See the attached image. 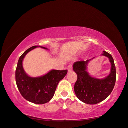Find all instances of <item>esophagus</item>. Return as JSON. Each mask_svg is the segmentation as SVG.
Instances as JSON below:
<instances>
[{
	"label": "esophagus",
	"mask_w": 128,
	"mask_h": 128,
	"mask_svg": "<svg viewBox=\"0 0 128 128\" xmlns=\"http://www.w3.org/2000/svg\"><path fill=\"white\" fill-rule=\"evenodd\" d=\"M67 70H68V72H71V71H72V65H70L68 66V67L67 68Z\"/></svg>",
	"instance_id": "34e87169"
}]
</instances>
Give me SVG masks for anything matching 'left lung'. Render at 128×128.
<instances>
[{
    "instance_id": "left-lung-1",
    "label": "left lung",
    "mask_w": 128,
    "mask_h": 128,
    "mask_svg": "<svg viewBox=\"0 0 128 128\" xmlns=\"http://www.w3.org/2000/svg\"><path fill=\"white\" fill-rule=\"evenodd\" d=\"M102 55L108 57L111 64L110 74L104 78L92 77L87 72L88 63L92 58L76 61L73 64V70L77 74L75 94L80 101L87 104H96L104 101L110 95L115 86L116 68L113 58L105 51H103Z\"/></svg>"
}]
</instances>
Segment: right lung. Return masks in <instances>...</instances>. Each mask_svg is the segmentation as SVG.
<instances>
[{
  "label": "right lung",
  "mask_w": 128,
  "mask_h": 128,
  "mask_svg": "<svg viewBox=\"0 0 128 128\" xmlns=\"http://www.w3.org/2000/svg\"><path fill=\"white\" fill-rule=\"evenodd\" d=\"M38 47L48 50L44 47L34 46L27 49L20 57L16 70V82L20 94L27 101L43 104L52 100L58 84L66 76L67 70H52L46 74L38 77L28 76L23 69V59L28 52Z\"/></svg>",
  "instance_id": "1"
}]
</instances>
